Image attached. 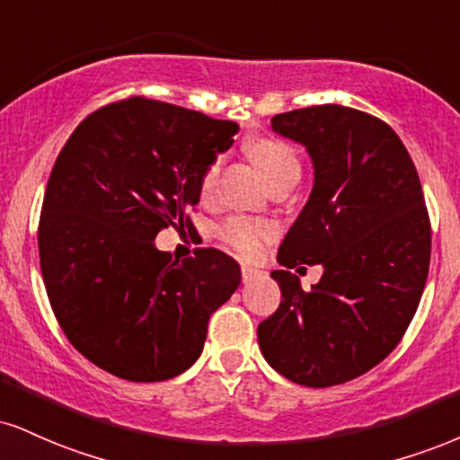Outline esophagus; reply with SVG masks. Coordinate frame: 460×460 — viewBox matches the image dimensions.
Here are the masks:
<instances>
[{
  "label": "esophagus",
  "instance_id": "34e87169",
  "mask_svg": "<svg viewBox=\"0 0 460 460\" xmlns=\"http://www.w3.org/2000/svg\"><path fill=\"white\" fill-rule=\"evenodd\" d=\"M257 276H259L257 268H252V265H248V263L242 265V280H244V283H251V280L257 279Z\"/></svg>",
  "mask_w": 460,
  "mask_h": 460
}]
</instances>
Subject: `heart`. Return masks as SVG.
Wrapping results in <instances>:
<instances>
[{
    "mask_svg": "<svg viewBox=\"0 0 460 460\" xmlns=\"http://www.w3.org/2000/svg\"><path fill=\"white\" fill-rule=\"evenodd\" d=\"M246 154L257 164V169L261 171L270 188L300 177V156H297L296 147L289 146L287 141L274 139V137H257V139L246 143ZM216 173H218V164L212 163L199 175V197L201 199L212 195ZM218 237L229 251L244 259H254L274 240L276 229L270 223H263V220L234 216V218L225 220L220 225Z\"/></svg>",
    "mask_w": 460,
    "mask_h": 460,
    "instance_id": "b5f03b06",
    "label": "heart"
}]
</instances>
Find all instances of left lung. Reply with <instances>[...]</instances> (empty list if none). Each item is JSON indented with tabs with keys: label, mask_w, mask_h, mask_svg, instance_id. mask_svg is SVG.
<instances>
[{
	"label": "left lung",
	"mask_w": 460,
	"mask_h": 460,
	"mask_svg": "<svg viewBox=\"0 0 460 460\" xmlns=\"http://www.w3.org/2000/svg\"><path fill=\"white\" fill-rule=\"evenodd\" d=\"M272 128L306 146L314 186L280 244L285 270L272 279L283 300L259 323V347L287 379L330 388L377 367L411 323L429 276V209L384 119L319 104L274 115ZM302 262L324 265L311 292L288 272Z\"/></svg>",
	"instance_id": "left-lung-1"
}]
</instances>
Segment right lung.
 Here are the masks:
<instances>
[{"label":"right lung","mask_w":460,"mask_h":460,"mask_svg":"<svg viewBox=\"0 0 460 460\" xmlns=\"http://www.w3.org/2000/svg\"><path fill=\"white\" fill-rule=\"evenodd\" d=\"M235 121L132 96L76 126L44 190L38 251L66 339L98 368L164 381L201 356L208 321L240 285L216 248L171 259L158 231H190L199 175L231 147Z\"/></svg>","instance_id":"obj_1"}]
</instances>
